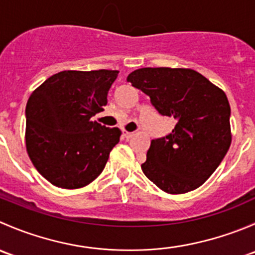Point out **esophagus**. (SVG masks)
Masks as SVG:
<instances>
[{
  "instance_id": "obj_1",
  "label": "esophagus",
  "mask_w": 255,
  "mask_h": 255,
  "mask_svg": "<svg viewBox=\"0 0 255 255\" xmlns=\"http://www.w3.org/2000/svg\"><path fill=\"white\" fill-rule=\"evenodd\" d=\"M133 134H134V133H132V132H127V130H123V137L127 138V139H129V138H132V137H133Z\"/></svg>"
}]
</instances>
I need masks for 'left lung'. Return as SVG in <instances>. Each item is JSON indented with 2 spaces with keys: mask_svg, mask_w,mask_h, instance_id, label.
I'll return each mask as SVG.
<instances>
[{
  "mask_svg": "<svg viewBox=\"0 0 255 255\" xmlns=\"http://www.w3.org/2000/svg\"><path fill=\"white\" fill-rule=\"evenodd\" d=\"M127 81L148 95L160 115L176 121L170 134L150 142L140 166L144 175L173 195L201 186L232 142L225 91L184 68H142L130 73Z\"/></svg>",
  "mask_w": 255,
  "mask_h": 255,
  "instance_id": "obj_1",
  "label": "left lung"
}]
</instances>
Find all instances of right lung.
I'll return each instance as SVG.
<instances>
[{
  "mask_svg": "<svg viewBox=\"0 0 255 255\" xmlns=\"http://www.w3.org/2000/svg\"><path fill=\"white\" fill-rule=\"evenodd\" d=\"M117 70H65L45 80L25 107V148L54 186L80 189L104 170L122 134L91 121L104 111Z\"/></svg>",
  "mask_w": 255,
  "mask_h": 255,
  "instance_id": "obj_1",
  "label": "right lung"
}]
</instances>
